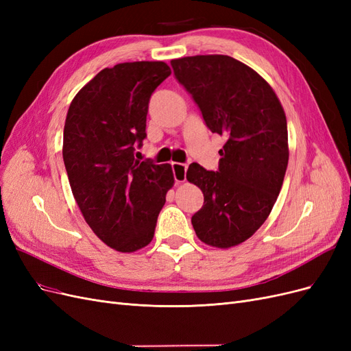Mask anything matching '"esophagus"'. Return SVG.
Instances as JSON below:
<instances>
[{
    "instance_id": "34e87169",
    "label": "esophagus",
    "mask_w": 351,
    "mask_h": 351,
    "mask_svg": "<svg viewBox=\"0 0 351 351\" xmlns=\"http://www.w3.org/2000/svg\"><path fill=\"white\" fill-rule=\"evenodd\" d=\"M171 168H173L174 180H176L177 183H183V182H186V171H187V165H186V164L173 162V164H171Z\"/></svg>"
}]
</instances>
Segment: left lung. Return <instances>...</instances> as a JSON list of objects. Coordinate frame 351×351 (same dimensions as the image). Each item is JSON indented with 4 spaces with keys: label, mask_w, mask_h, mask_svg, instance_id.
<instances>
[{
    "label": "left lung",
    "mask_w": 351,
    "mask_h": 351,
    "mask_svg": "<svg viewBox=\"0 0 351 351\" xmlns=\"http://www.w3.org/2000/svg\"><path fill=\"white\" fill-rule=\"evenodd\" d=\"M171 66L208 129L227 139L218 171L196 162L187 169L205 199L192 217L196 236L212 247L237 246L267 221L280 195L289 164L282 105L267 80L232 57H184Z\"/></svg>",
    "instance_id": "obj_1"
}]
</instances>
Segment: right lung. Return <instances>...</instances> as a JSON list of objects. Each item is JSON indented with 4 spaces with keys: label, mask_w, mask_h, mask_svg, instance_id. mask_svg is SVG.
Instances as JSON below:
<instances>
[{
    "label": "right lung",
    "mask_w": 351,
    "mask_h": 351,
    "mask_svg": "<svg viewBox=\"0 0 351 351\" xmlns=\"http://www.w3.org/2000/svg\"><path fill=\"white\" fill-rule=\"evenodd\" d=\"M169 74L164 61L104 69L77 92L66 117L62 159L73 196L92 231L117 252L152 241L174 184L171 165L134 158L146 137L151 95Z\"/></svg>",
    "instance_id": "obj_1"
}]
</instances>
